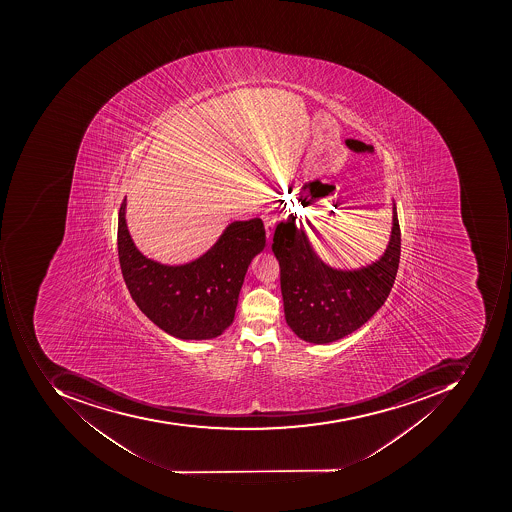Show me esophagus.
I'll return each instance as SVG.
<instances>
[{
    "mask_svg": "<svg viewBox=\"0 0 512 512\" xmlns=\"http://www.w3.org/2000/svg\"><path fill=\"white\" fill-rule=\"evenodd\" d=\"M278 220H280V214H278L277 209L269 208L264 211V228H266V234H268L269 241H271L272 234H274V229L275 226H277Z\"/></svg>",
    "mask_w": 512,
    "mask_h": 512,
    "instance_id": "esophagus-1",
    "label": "esophagus"
}]
</instances>
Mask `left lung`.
Masks as SVG:
<instances>
[{"label":"left lung","mask_w":512,"mask_h":512,"mask_svg":"<svg viewBox=\"0 0 512 512\" xmlns=\"http://www.w3.org/2000/svg\"><path fill=\"white\" fill-rule=\"evenodd\" d=\"M400 224L392 203L388 246L358 269L332 268L318 257L294 215L275 229L272 251L280 263L284 317L301 340L326 345L361 328L385 304L400 263Z\"/></svg>","instance_id":"1"}]
</instances>
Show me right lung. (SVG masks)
<instances>
[{"label":"right lung","mask_w":512,"mask_h":512,"mask_svg":"<svg viewBox=\"0 0 512 512\" xmlns=\"http://www.w3.org/2000/svg\"><path fill=\"white\" fill-rule=\"evenodd\" d=\"M264 246L260 218L234 221L197 260L167 266L138 251L127 231L126 198L118 214V258L127 289L152 323L181 340H209L231 326L244 275Z\"/></svg>","instance_id":"add662e5"}]
</instances>
